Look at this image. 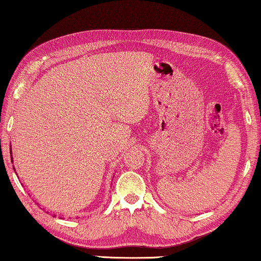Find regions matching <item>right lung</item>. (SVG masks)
<instances>
[{
	"mask_svg": "<svg viewBox=\"0 0 261 261\" xmlns=\"http://www.w3.org/2000/svg\"><path fill=\"white\" fill-rule=\"evenodd\" d=\"M10 153H11V146H10ZM10 158H11V163H14L13 162V155H10ZM14 171H15V166H14ZM17 174V173H16ZM54 217H55V213H54Z\"/></svg>",
	"mask_w": 261,
	"mask_h": 261,
	"instance_id": "obj_1",
	"label": "right lung"
}]
</instances>
